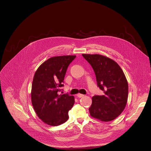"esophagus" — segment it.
Segmentation results:
<instances>
[{
  "mask_svg": "<svg viewBox=\"0 0 151 151\" xmlns=\"http://www.w3.org/2000/svg\"><path fill=\"white\" fill-rule=\"evenodd\" d=\"M83 96H84V95H83V94H77V97H79V98H81V97H82Z\"/></svg>",
  "mask_w": 151,
  "mask_h": 151,
  "instance_id": "34e87169",
  "label": "esophagus"
}]
</instances>
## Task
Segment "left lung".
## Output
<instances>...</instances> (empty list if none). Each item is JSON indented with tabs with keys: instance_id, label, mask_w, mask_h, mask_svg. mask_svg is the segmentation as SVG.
Returning <instances> with one entry per match:
<instances>
[{
	"instance_id": "left-lung-1",
	"label": "left lung",
	"mask_w": 151,
	"mask_h": 151,
	"mask_svg": "<svg viewBox=\"0 0 151 151\" xmlns=\"http://www.w3.org/2000/svg\"><path fill=\"white\" fill-rule=\"evenodd\" d=\"M93 68L102 96H94L89 108L91 116L104 122L116 118L127 102L128 85L125 76L113 60L99 54H82Z\"/></svg>"
}]
</instances>
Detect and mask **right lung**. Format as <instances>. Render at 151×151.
<instances>
[{"instance_id": "obj_1", "label": "right lung", "mask_w": 151, "mask_h": 151, "mask_svg": "<svg viewBox=\"0 0 151 151\" xmlns=\"http://www.w3.org/2000/svg\"><path fill=\"white\" fill-rule=\"evenodd\" d=\"M76 55L51 57L36 71L31 92L32 103L37 116L51 126L62 124L69 119L75 99L68 94H58L67 69Z\"/></svg>"}]
</instances>
